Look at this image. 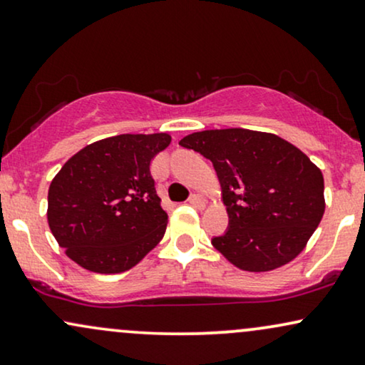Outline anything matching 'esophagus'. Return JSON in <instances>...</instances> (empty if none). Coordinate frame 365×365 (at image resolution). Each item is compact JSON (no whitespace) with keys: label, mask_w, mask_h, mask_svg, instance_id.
<instances>
[{"label":"esophagus","mask_w":365,"mask_h":365,"mask_svg":"<svg viewBox=\"0 0 365 365\" xmlns=\"http://www.w3.org/2000/svg\"><path fill=\"white\" fill-rule=\"evenodd\" d=\"M190 205L196 206V208H205V197L200 196V195H191L190 197Z\"/></svg>","instance_id":"obj_1"}]
</instances>
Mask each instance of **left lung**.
I'll use <instances>...</instances> for the list:
<instances>
[{"instance_id":"obj_1","label":"left lung","mask_w":365,"mask_h":365,"mask_svg":"<svg viewBox=\"0 0 365 365\" xmlns=\"http://www.w3.org/2000/svg\"><path fill=\"white\" fill-rule=\"evenodd\" d=\"M179 145L211 160L228 230L211 244L238 269L265 272L291 262L325 213L322 170L284 138L247 128L205 130Z\"/></svg>"}]
</instances>
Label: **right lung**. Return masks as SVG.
I'll return each instance as SVG.
<instances>
[{
	"label": "right lung",
	"instance_id": "right-lung-1",
	"mask_svg": "<svg viewBox=\"0 0 365 365\" xmlns=\"http://www.w3.org/2000/svg\"><path fill=\"white\" fill-rule=\"evenodd\" d=\"M170 135H116L81 148L48 187L47 220L67 257L100 274L137 265L168 227L150 160Z\"/></svg>",
	"mask_w": 365,
	"mask_h": 365
}]
</instances>
